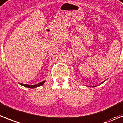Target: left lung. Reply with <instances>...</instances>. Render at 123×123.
<instances>
[{"instance_id": "1", "label": "left lung", "mask_w": 123, "mask_h": 123, "mask_svg": "<svg viewBox=\"0 0 123 123\" xmlns=\"http://www.w3.org/2000/svg\"><path fill=\"white\" fill-rule=\"evenodd\" d=\"M106 80H105V81H103V82H101V84H103V82H105V81H106ZM95 87H97V86H95Z\"/></svg>"}]
</instances>
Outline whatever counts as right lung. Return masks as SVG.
<instances>
[{
    "instance_id": "add662e5",
    "label": "right lung",
    "mask_w": 123,
    "mask_h": 123,
    "mask_svg": "<svg viewBox=\"0 0 123 123\" xmlns=\"http://www.w3.org/2000/svg\"><path fill=\"white\" fill-rule=\"evenodd\" d=\"M45 82V80L43 81V82H40V83H38L37 84H35V85H28V84H20V85H22V86L25 87H26V88H36V87H40L41 85H43Z\"/></svg>"
}]
</instances>
